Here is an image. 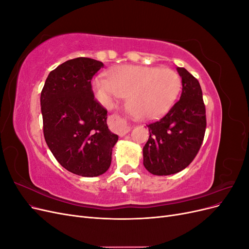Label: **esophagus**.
Segmentation results:
<instances>
[{"instance_id": "1", "label": "esophagus", "mask_w": 249, "mask_h": 249, "mask_svg": "<svg viewBox=\"0 0 249 249\" xmlns=\"http://www.w3.org/2000/svg\"><path fill=\"white\" fill-rule=\"evenodd\" d=\"M111 123L113 124V129L116 131V133L120 137L124 136L131 131V126L126 124V122L118 115H112L111 116Z\"/></svg>"}]
</instances>
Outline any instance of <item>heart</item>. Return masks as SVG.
<instances>
[{"instance_id": "b5f03b06", "label": "heart", "mask_w": 249, "mask_h": 249, "mask_svg": "<svg viewBox=\"0 0 249 249\" xmlns=\"http://www.w3.org/2000/svg\"><path fill=\"white\" fill-rule=\"evenodd\" d=\"M109 79L96 77L92 88L96 99L110 107L120 97H127V108L142 120L164 115L176 102L182 81L171 69L122 65L109 71Z\"/></svg>"}]
</instances>
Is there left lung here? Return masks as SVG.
<instances>
[{
    "mask_svg": "<svg viewBox=\"0 0 249 249\" xmlns=\"http://www.w3.org/2000/svg\"><path fill=\"white\" fill-rule=\"evenodd\" d=\"M182 94L159 122L149 124V138L143 147V165L155 176H169L189 165L201 146L206 132V108L197 79L177 67Z\"/></svg>",
    "mask_w": 249,
    "mask_h": 249,
    "instance_id": "obj_1",
    "label": "left lung"
}]
</instances>
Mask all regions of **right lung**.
<instances>
[{"instance_id":"obj_1","label":"right lung","mask_w":249,"mask_h":249,"mask_svg":"<svg viewBox=\"0 0 249 249\" xmlns=\"http://www.w3.org/2000/svg\"><path fill=\"white\" fill-rule=\"evenodd\" d=\"M102 67L91 58L67 60L49 73L40 94L47 144L61 166L81 177L106 172L118 140L91 89V79Z\"/></svg>"}]
</instances>
